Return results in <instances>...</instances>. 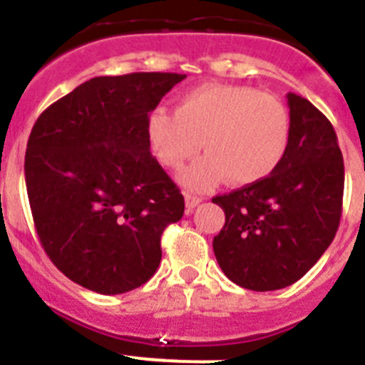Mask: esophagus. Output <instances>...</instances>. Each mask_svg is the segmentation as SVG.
Returning a JSON list of instances; mask_svg holds the SVG:
<instances>
[{"instance_id": "34e87169", "label": "esophagus", "mask_w": 365, "mask_h": 365, "mask_svg": "<svg viewBox=\"0 0 365 365\" xmlns=\"http://www.w3.org/2000/svg\"><path fill=\"white\" fill-rule=\"evenodd\" d=\"M185 201H186V208H188V210H192V208H195V206H197L202 199L197 197V195H193V193H185Z\"/></svg>"}]
</instances>
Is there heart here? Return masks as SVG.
<instances>
[{
    "instance_id": "1",
    "label": "heart",
    "mask_w": 365,
    "mask_h": 365,
    "mask_svg": "<svg viewBox=\"0 0 365 365\" xmlns=\"http://www.w3.org/2000/svg\"><path fill=\"white\" fill-rule=\"evenodd\" d=\"M151 150L163 166L180 170L205 148L180 182L205 192L227 177L256 185L279 166L291 140V117L279 98L254 87L206 83L177 100L175 113L159 108L146 122Z\"/></svg>"
}]
</instances>
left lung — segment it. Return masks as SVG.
<instances>
[{"mask_svg": "<svg viewBox=\"0 0 365 365\" xmlns=\"http://www.w3.org/2000/svg\"><path fill=\"white\" fill-rule=\"evenodd\" d=\"M291 140L267 179L212 202L225 210L214 237L221 270L248 291H278L309 272L336 235L344 199V157L333 124L289 93Z\"/></svg>", "mask_w": 365, "mask_h": 365, "instance_id": "left-lung-1", "label": "left lung"}]
</instances>
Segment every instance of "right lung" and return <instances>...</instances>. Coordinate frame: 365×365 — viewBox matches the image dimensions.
<instances>
[{
    "label": "right lung",
    "mask_w": 365,
    "mask_h": 365,
    "mask_svg": "<svg viewBox=\"0 0 365 365\" xmlns=\"http://www.w3.org/2000/svg\"><path fill=\"white\" fill-rule=\"evenodd\" d=\"M186 74L96 76L32 125L25 185L38 237L56 269L98 294L144 285L185 197L150 151L146 122Z\"/></svg>",
    "instance_id": "add662e5"
}]
</instances>
